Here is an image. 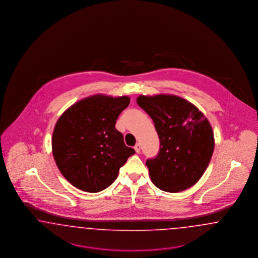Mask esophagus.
Wrapping results in <instances>:
<instances>
[{"instance_id":"obj_1","label":"esophagus","mask_w":258,"mask_h":258,"mask_svg":"<svg viewBox=\"0 0 258 258\" xmlns=\"http://www.w3.org/2000/svg\"><path fill=\"white\" fill-rule=\"evenodd\" d=\"M134 149H135V151H136V153H140V151H141L140 144H136V145H135V147H134Z\"/></svg>"}]
</instances>
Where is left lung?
<instances>
[{
    "mask_svg": "<svg viewBox=\"0 0 258 258\" xmlns=\"http://www.w3.org/2000/svg\"><path fill=\"white\" fill-rule=\"evenodd\" d=\"M136 102L153 120L160 139L158 155L146 163L154 185L171 193L193 186L214 152L208 119L194 104L173 94L139 95Z\"/></svg>",
    "mask_w": 258,
    "mask_h": 258,
    "instance_id": "obj_1",
    "label": "left lung"
}]
</instances>
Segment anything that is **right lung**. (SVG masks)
Wrapping results in <instances>:
<instances>
[{
    "mask_svg": "<svg viewBox=\"0 0 258 258\" xmlns=\"http://www.w3.org/2000/svg\"><path fill=\"white\" fill-rule=\"evenodd\" d=\"M130 101L126 95L94 94L73 104L57 119L52 152L59 171L75 187L89 193L109 187L135 153L115 128Z\"/></svg>",
    "mask_w": 258,
    "mask_h": 258,
    "instance_id": "right-lung-1",
    "label": "right lung"
}]
</instances>
